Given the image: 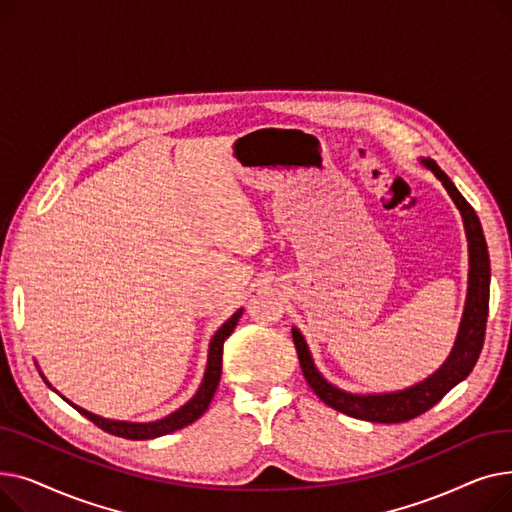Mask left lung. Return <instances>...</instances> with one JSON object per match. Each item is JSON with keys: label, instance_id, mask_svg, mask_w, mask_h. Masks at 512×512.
<instances>
[{"label": "left lung", "instance_id": "8db88e82", "mask_svg": "<svg viewBox=\"0 0 512 512\" xmlns=\"http://www.w3.org/2000/svg\"><path fill=\"white\" fill-rule=\"evenodd\" d=\"M421 164L432 170L434 176L444 184L450 199L459 207L463 215V226L469 242V286H467V301L465 311L456 334L454 346L444 361V365L425 378L423 382L386 394H353L344 392L330 384L324 375H321L313 363L309 353V346L303 334L292 328V340L297 346V355L301 361V369L311 390L324 400L328 407L355 419L371 421V423H402L409 421L427 409H432L436 402L444 398L456 384L463 382L467 375L473 371L483 338H486V321H488V307H490V255L486 236H483L481 224L475 209L467 203V199L459 193V188L452 184V180L440 170L434 159H421Z\"/></svg>", "mask_w": 512, "mask_h": 512}]
</instances>
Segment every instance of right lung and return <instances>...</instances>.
I'll return each mask as SVG.
<instances>
[{"label":"right lung","mask_w":512,"mask_h":512,"mask_svg":"<svg viewBox=\"0 0 512 512\" xmlns=\"http://www.w3.org/2000/svg\"><path fill=\"white\" fill-rule=\"evenodd\" d=\"M242 315V309H238L226 324L213 334L211 342H209V355H207V367H205V375H203V382L197 390V394L186 402L184 407H180L178 411H174L172 415L159 419V421H151V423H130V421H114V419H105L99 417L95 413L85 411L83 407H76L74 402H70L68 398H64L70 407H74L80 415H85L89 421H93L97 427H101L103 432L118 436V438H126V440H151V438H159V436H166L176 432V429H182L186 425H191L193 421H197L209 407V402L218 390L220 378H222V353H224V342L226 338L234 332L238 319ZM41 373V371H39ZM43 382L51 388V384L45 380V375L41 373ZM56 390V388H51ZM58 392V390H56Z\"/></svg>","instance_id":"add662e5"}]
</instances>
